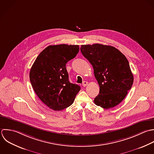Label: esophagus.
<instances>
[{"mask_svg":"<svg viewBox=\"0 0 154 154\" xmlns=\"http://www.w3.org/2000/svg\"><path fill=\"white\" fill-rule=\"evenodd\" d=\"M88 85V82H86V81H85V82H83V84H82L83 86H84V87Z\"/></svg>","mask_w":154,"mask_h":154,"instance_id":"esophagus-1","label":"esophagus"}]
</instances>
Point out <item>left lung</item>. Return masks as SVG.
Segmentation results:
<instances>
[{"label":"left lung","instance_id":"1","mask_svg":"<svg viewBox=\"0 0 154 154\" xmlns=\"http://www.w3.org/2000/svg\"><path fill=\"white\" fill-rule=\"evenodd\" d=\"M82 54L93 66L100 93L95 104L109 109L118 105L131 88L134 78L127 57L113 46L82 45Z\"/></svg>","mask_w":154,"mask_h":154}]
</instances>
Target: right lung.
<instances>
[{
	"instance_id": "obj_1",
	"label": "right lung",
	"mask_w": 154,
	"mask_h": 154,
	"mask_svg": "<svg viewBox=\"0 0 154 154\" xmlns=\"http://www.w3.org/2000/svg\"><path fill=\"white\" fill-rule=\"evenodd\" d=\"M79 51L78 45H49L36 57L29 73L38 98L50 109L62 110L74 102L80 87L69 82L66 63Z\"/></svg>"
}]
</instances>
